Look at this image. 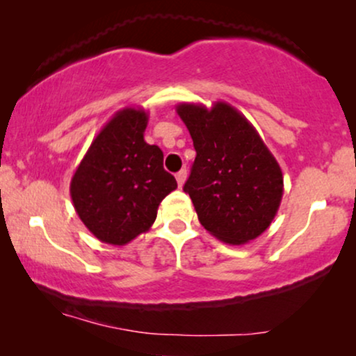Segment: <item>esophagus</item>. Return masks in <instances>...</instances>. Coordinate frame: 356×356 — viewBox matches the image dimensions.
<instances>
[{
  "label": "esophagus",
  "instance_id": "obj_1",
  "mask_svg": "<svg viewBox=\"0 0 356 356\" xmlns=\"http://www.w3.org/2000/svg\"><path fill=\"white\" fill-rule=\"evenodd\" d=\"M186 168H183V170H179V172L175 175V177H177V181H178V186L181 188L183 184H184V181H186Z\"/></svg>",
  "mask_w": 356,
  "mask_h": 356
}]
</instances>
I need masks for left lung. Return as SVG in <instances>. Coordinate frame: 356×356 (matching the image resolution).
Wrapping results in <instances>:
<instances>
[{"mask_svg":"<svg viewBox=\"0 0 356 356\" xmlns=\"http://www.w3.org/2000/svg\"><path fill=\"white\" fill-rule=\"evenodd\" d=\"M196 159L184 183L206 230L227 245H245L274 220L284 194L280 165L254 126L227 102L211 108L179 104Z\"/></svg>","mask_w":356,"mask_h":356,"instance_id":"1","label":"left lung"}]
</instances>
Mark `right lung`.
<instances>
[{
  "mask_svg": "<svg viewBox=\"0 0 356 356\" xmlns=\"http://www.w3.org/2000/svg\"><path fill=\"white\" fill-rule=\"evenodd\" d=\"M144 108L116 111L92 140L71 179L77 216L102 243L124 246L157 218L177 179L163 170V152L144 140Z\"/></svg>",
  "mask_w": 356,
  "mask_h": 356,
  "instance_id": "1",
  "label": "right lung"
}]
</instances>
